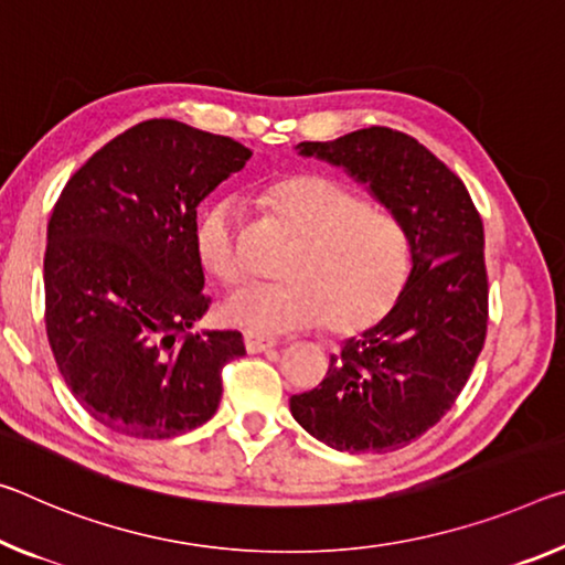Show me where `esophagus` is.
<instances>
[{
	"label": "esophagus",
	"mask_w": 565,
	"mask_h": 565,
	"mask_svg": "<svg viewBox=\"0 0 565 565\" xmlns=\"http://www.w3.org/2000/svg\"><path fill=\"white\" fill-rule=\"evenodd\" d=\"M244 344H246V352H248V354H258V352H268V349L276 347V339L254 334V331H246V334H244Z\"/></svg>",
	"instance_id": "esophagus-1"
}]
</instances>
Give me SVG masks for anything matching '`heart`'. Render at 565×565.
I'll return each instance as SVG.
<instances>
[{
    "label": "heart",
    "instance_id": "b5f03b06",
    "mask_svg": "<svg viewBox=\"0 0 565 565\" xmlns=\"http://www.w3.org/2000/svg\"><path fill=\"white\" fill-rule=\"evenodd\" d=\"M268 201L301 236L281 266L286 276L250 279L228 294L221 311L231 324L286 334L327 319L331 331L349 334L387 315L409 268L407 238L390 213L324 175L286 178ZM238 218L241 203L218 199L195 221V254L221 281L244 271Z\"/></svg>",
    "mask_w": 565,
    "mask_h": 565
}]
</instances>
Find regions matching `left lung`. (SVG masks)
I'll return each mask as SVG.
<instances>
[{"instance_id": "8db88e82", "label": "left lung", "mask_w": 565, "mask_h": 565, "mask_svg": "<svg viewBox=\"0 0 565 565\" xmlns=\"http://www.w3.org/2000/svg\"><path fill=\"white\" fill-rule=\"evenodd\" d=\"M297 153L362 183L399 223L412 266L387 315L344 339L291 415L334 450H399L455 405L486 342L482 221L460 178L405 132L374 125Z\"/></svg>"}]
</instances>
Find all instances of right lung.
<instances>
[{
  "label": "right lung",
  "instance_id": "obj_1",
  "mask_svg": "<svg viewBox=\"0 0 565 565\" xmlns=\"http://www.w3.org/2000/svg\"><path fill=\"white\" fill-rule=\"evenodd\" d=\"M241 142L146 120L103 146L52 211L44 303L75 399L113 433L166 440L216 415L241 331H193L209 299L199 203L250 160Z\"/></svg>",
  "mask_w": 565,
  "mask_h": 565
}]
</instances>
